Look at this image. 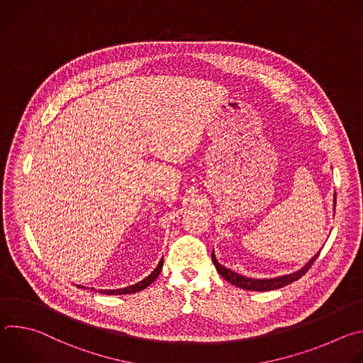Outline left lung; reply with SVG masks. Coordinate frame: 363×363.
Here are the masks:
<instances>
[{"label": "left lung", "mask_w": 363, "mask_h": 363, "mask_svg": "<svg viewBox=\"0 0 363 363\" xmlns=\"http://www.w3.org/2000/svg\"><path fill=\"white\" fill-rule=\"evenodd\" d=\"M333 202L336 206V194H335V198H333ZM320 251H318V254H315L310 260L297 272L294 273H290V274H284V276H279V277H273V279H252V277H245V276H241L235 272H231L230 269L221 266L217 260L216 257V252L213 250V262H214V266L218 272V274L225 279L227 281H230L231 284L240 287V289H244V290H251V291H270V290H277V289H281L296 280H298L303 274H306L308 272V269L312 267V264L316 262V258L319 257Z\"/></svg>", "instance_id": "left-lung-1"}]
</instances>
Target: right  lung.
<instances>
[{"label":"right lung","mask_w":363,"mask_h":363,"mask_svg":"<svg viewBox=\"0 0 363 363\" xmlns=\"http://www.w3.org/2000/svg\"><path fill=\"white\" fill-rule=\"evenodd\" d=\"M162 266H164V258H161V262L158 263V267L155 269L147 277H145L143 280H140L139 283H136V284H132V286H128V287H123V289H113V290H97L99 293H101V294H109V296H112V294H130V293H136V291H140V290H143V289H146L149 284H152L155 280H157V277L160 276V273H161V270H162ZM79 289H89V287H84V286H80V284H76ZM90 290H94L93 287L90 289Z\"/></svg>","instance_id":"right-lung-1"}]
</instances>
